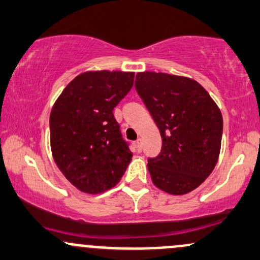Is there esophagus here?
Returning a JSON list of instances; mask_svg holds the SVG:
<instances>
[{
	"label": "esophagus",
	"mask_w": 260,
	"mask_h": 260,
	"mask_svg": "<svg viewBox=\"0 0 260 260\" xmlns=\"http://www.w3.org/2000/svg\"><path fill=\"white\" fill-rule=\"evenodd\" d=\"M143 140H142V138H138L137 139V142H136V145H137V149H138V151H142V149H143Z\"/></svg>",
	"instance_id": "1"
}]
</instances>
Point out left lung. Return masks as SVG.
Masks as SVG:
<instances>
[{
	"label": "left lung",
	"mask_w": 260,
	"mask_h": 260,
	"mask_svg": "<svg viewBox=\"0 0 260 260\" xmlns=\"http://www.w3.org/2000/svg\"><path fill=\"white\" fill-rule=\"evenodd\" d=\"M136 89L162 139L160 154L148 159L153 183L169 194L192 192L219 159L221 111L209 92L187 77L139 72Z\"/></svg>",
	"instance_id": "obj_1"
}]
</instances>
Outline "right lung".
<instances>
[{
	"label": "right lung",
	"mask_w": 260,
	"mask_h": 260,
	"mask_svg": "<svg viewBox=\"0 0 260 260\" xmlns=\"http://www.w3.org/2000/svg\"><path fill=\"white\" fill-rule=\"evenodd\" d=\"M133 82L134 72L89 71L77 76L53 104V160L80 192L98 194L115 187L132 160L112 111Z\"/></svg>",
	"instance_id": "obj_1"
}]
</instances>
